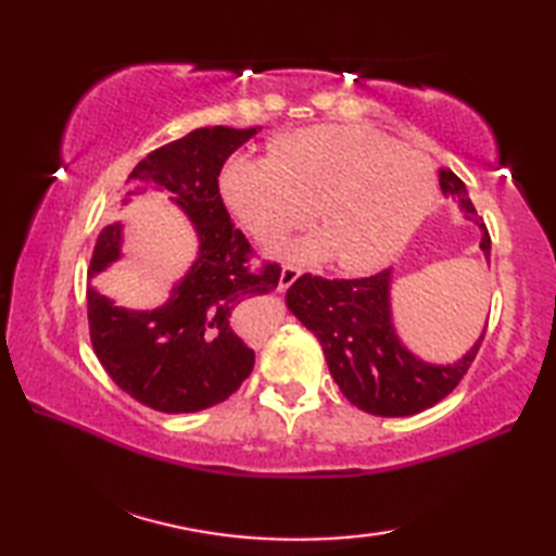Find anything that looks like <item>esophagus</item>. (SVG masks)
I'll use <instances>...</instances> for the list:
<instances>
[{
    "mask_svg": "<svg viewBox=\"0 0 556 556\" xmlns=\"http://www.w3.org/2000/svg\"><path fill=\"white\" fill-rule=\"evenodd\" d=\"M301 277V269L293 267V265H285L279 271V281H277V289L279 291H287L293 281H296Z\"/></svg>",
    "mask_w": 556,
    "mask_h": 556,
    "instance_id": "obj_1",
    "label": "esophagus"
}]
</instances>
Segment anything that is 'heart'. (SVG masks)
I'll return each mask as SVG.
<instances>
[{
    "mask_svg": "<svg viewBox=\"0 0 556 556\" xmlns=\"http://www.w3.org/2000/svg\"><path fill=\"white\" fill-rule=\"evenodd\" d=\"M231 215L257 241L315 219L323 233L277 248L296 260H325L349 271L384 265L434 205L430 160L365 126H313L275 140L271 157H233L219 174Z\"/></svg>",
    "mask_w": 556,
    "mask_h": 556,
    "instance_id": "obj_1",
    "label": "heart"
}]
</instances>
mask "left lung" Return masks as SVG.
Listing matches in <instances>:
<instances>
[{"instance_id":"8db88e82","label":"left lung","mask_w":556,"mask_h":556,"mask_svg":"<svg viewBox=\"0 0 556 556\" xmlns=\"http://www.w3.org/2000/svg\"><path fill=\"white\" fill-rule=\"evenodd\" d=\"M442 193L454 198L466 219L478 222L466 184L440 169ZM480 251L490 263V233L480 224ZM287 308L320 341L334 382L353 406L382 418H404L434 406L460 382L485 339V327L454 363H425L406 349L394 327L392 269L363 279L299 277L287 291Z\"/></svg>"}]
</instances>
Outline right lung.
Masks as SVG:
<instances>
[{"mask_svg": "<svg viewBox=\"0 0 556 556\" xmlns=\"http://www.w3.org/2000/svg\"><path fill=\"white\" fill-rule=\"evenodd\" d=\"M260 126L195 128L174 143L152 150L128 174L119 205L136 195L167 191L193 224L198 253L152 311L116 305L88 287L90 341L102 368L148 408L195 413L229 399L255 365L253 349L236 327L239 305L277 289L279 265L251 269L253 251L233 227L219 195V172L236 148ZM124 227L112 222L98 236L88 279L122 257Z\"/></svg>", "mask_w": 556, "mask_h": 556, "instance_id": "add662e5", "label": "right lung"}]
</instances>
